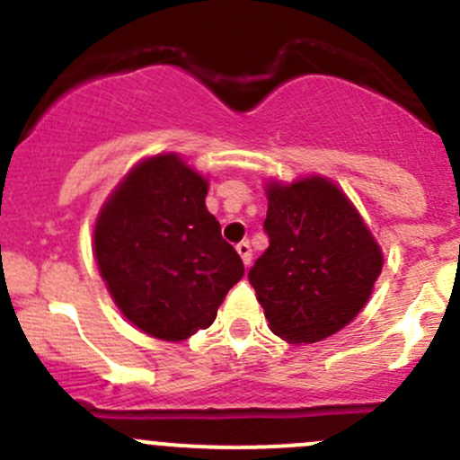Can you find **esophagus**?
<instances>
[{
  "label": "esophagus",
  "instance_id": "1",
  "mask_svg": "<svg viewBox=\"0 0 460 460\" xmlns=\"http://www.w3.org/2000/svg\"><path fill=\"white\" fill-rule=\"evenodd\" d=\"M235 252H238V256L243 258L244 267H249V264H252V258H253V253H252V244H249V243H240L238 247H235Z\"/></svg>",
  "mask_w": 460,
  "mask_h": 460
}]
</instances>
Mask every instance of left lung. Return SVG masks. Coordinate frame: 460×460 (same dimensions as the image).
<instances>
[{"label": "left lung", "instance_id": "1", "mask_svg": "<svg viewBox=\"0 0 460 460\" xmlns=\"http://www.w3.org/2000/svg\"><path fill=\"white\" fill-rule=\"evenodd\" d=\"M269 247L249 271L269 329L324 341L360 314L383 269L380 244L338 184L307 175L267 184Z\"/></svg>", "mask_w": 460, "mask_h": 460}]
</instances>
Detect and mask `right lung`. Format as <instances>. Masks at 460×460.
<instances>
[{"label":"right lung","instance_id":"right-lung-1","mask_svg":"<svg viewBox=\"0 0 460 460\" xmlns=\"http://www.w3.org/2000/svg\"><path fill=\"white\" fill-rule=\"evenodd\" d=\"M208 180L178 153L137 162L102 204L93 253L111 298L137 329L187 341L216 320L244 276L207 211Z\"/></svg>","mask_w":460,"mask_h":460}]
</instances>
